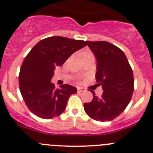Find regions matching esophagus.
<instances>
[{"label":"esophagus","instance_id":"1","mask_svg":"<svg viewBox=\"0 0 153 153\" xmlns=\"http://www.w3.org/2000/svg\"><path fill=\"white\" fill-rule=\"evenodd\" d=\"M85 88H84L82 87H78L77 88V92H79V93H80V92H84L85 91Z\"/></svg>","mask_w":153,"mask_h":153}]
</instances>
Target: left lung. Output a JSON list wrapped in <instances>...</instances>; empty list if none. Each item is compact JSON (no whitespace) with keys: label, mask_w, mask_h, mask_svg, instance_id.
Wrapping results in <instances>:
<instances>
[{"label":"left lung","mask_w":153,"mask_h":153,"mask_svg":"<svg viewBox=\"0 0 153 153\" xmlns=\"http://www.w3.org/2000/svg\"><path fill=\"white\" fill-rule=\"evenodd\" d=\"M97 58L96 81L102 85L101 97L93 94V100L84 103L86 114L98 121H110L127 107L134 91L133 72L124 53L115 45L103 41H87Z\"/></svg>","instance_id":"left-lung-1"}]
</instances>
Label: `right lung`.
<instances>
[{"label": "right lung", "instance_id": "add662e5", "mask_svg": "<svg viewBox=\"0 0 153 153\" xmlns=\"http://www.w3.org/2000/svg\"><path fill=\"white\" fill-rule=\"evenodd\" d=\"M86 42L53 36L38 42L25 57L19 73V88L27 108L43 119H51L65 111L68 98L77 92L68 84L56 88L51 82L54 70Z\"/></svg>", "mask_w": 153, "mask_h": 153}]
</instances>
